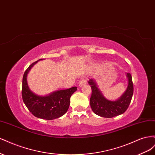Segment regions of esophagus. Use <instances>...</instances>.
<instances>
[{
  "instance_id": "obj_1",
  "label": "esophagus",
  "mask_w": 155,
  "mask_h": 155,
  "mask_svg": "<svg viewBox=\"0 0 155 155\" xmlns=\"http://www.w3.org/2000/svg\"><path fill=\"white\" fill-rule=\"evenodd\" d=\"M87 83V79L85 78V79H83L82 80H81L80 81H79V87H81L84 85H85V84Z\"/></svg>"
}]
</instances>
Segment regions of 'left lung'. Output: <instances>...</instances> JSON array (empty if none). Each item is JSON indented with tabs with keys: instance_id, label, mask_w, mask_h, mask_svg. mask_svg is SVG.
Here are the masks:
<instances>
[{
	"instance_id": "left-lung-1",
	"label": "left lung",
	"mask_w": 155,
	"mask_h": 155,
	"mask_svg": "<svg viewBox=\"0 0 155 155\" xmlns=\"http://www.w3.org/2000/svg\"><path fill=\"white\" fill-rule=\"evenodd\" d=\"M127 77L129 83L127 88L120 99L114 101L105 99L97 88L94 79H89L88 83L92 88L90 105L96 114L104 118H113L123 114L128 109L133 95L134 88L130 74L127 73Z\"/></svg>"
}]
</instances>
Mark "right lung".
I'll return each mask as SVG.
<instances>
[{
    "label": "right lung",
    "instance_id": "add662e5",
    "mask_svg": "<svg viewBox=\"0 0 155 155\" xmlns=\"http://www.w3.org/2000/svg\"><path fill=\"white\" fill-rule=\"evenodd\" d=\"M43 59H40L42 60ZM37 62L31 64L23 75L22 97L25 105L31 113L37 118L51 120L58 118L66 113L70 103V97L76 91L77 87H73L66 90L58 91L48 96H39L33 93L28 87L26 80L29 70Z\"/></svg>",
    "mask_w": 155,
    "mask_h": 155
}]
</instances>
